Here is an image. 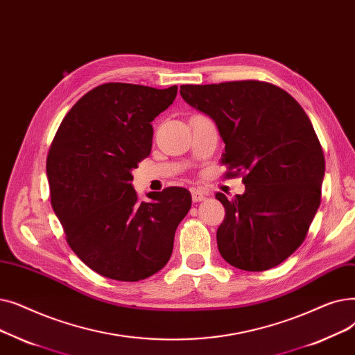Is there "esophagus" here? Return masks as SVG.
<instances>
[{"mask_svg":"<svg viewBox=\"0 0 355 355\" xmlns=\"http://www.w3.org/2000/svg\"><path fill=\"white\" fill-rule=\"evenodd\" d=\"M191 193H192V200L193 202H200V200H204L208 196L207 192H204V191L199 189V188H191Z\"/></svg>","mask_w":355,"mask_h":355,"instance_id":"esophagus-1","label":"esophagus"}]
</instances>
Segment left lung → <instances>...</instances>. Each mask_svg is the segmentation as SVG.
Listing matches in <instances>:
<instances>
[{
	"instance_id": "obj_1",
	"label": "left lung",
	"mask_w": 355,
	"mask_h": 355,
	"mask_svg": "<svg viewBox=\"0 0 355 355\" xmlns=\"http://www.w3.org/2000/svg\"><path fill=\"white\" fill-rule=\"evenodd\" d=\"M187 103L215 121L225 143L227 178L243 176L245 192L215 198L225 208L218 250L231 266L264 272L306 239L320 204L325 157L297 101L261 80L182 85Z\"/></svg>"
}]
</instances>
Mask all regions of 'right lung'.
I'll return each mask as SVG.
<instances>
[{
  "label": "right lung",
  "mask_w": 355,
  "mask_h": 355,
  "mask_svg": "<svg viewBox=\"0 0 355 355\" xmlns=\"http://www.w3.org/2000/svg\"><path fill=\"white\" fill-rule=\"evenodd\" d=\"M178 87L156 89L110 82L66 114L49 148L50 200L75 254L98 275L139 282L172 256L175 232L192 205L184 188L134 191L131 171L151 151V121Z\"/></svg>",
  "instance_id": "right-lung-1"
}]
</instances>
